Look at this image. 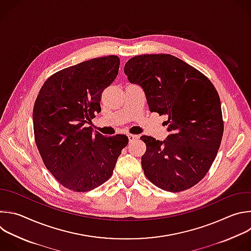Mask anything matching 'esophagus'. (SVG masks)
<instances>
[{
	"instance_id": "esophagus-1",
	"label": "esophagus",
	"mask_w": 251,
	"mask_h": 251,
	"mask_svg": "<svg viewBox=\"0 0 251 251\" xmlns=\"http://www.w3.org/2000/svg\"><path fill=\"white\" fill-rule=\"evenodd\" d=\"M128 139H129V142H133L137 139H139V136L138 135H133V134H129L128 135Z\"/></svg>"
}]
</instances>
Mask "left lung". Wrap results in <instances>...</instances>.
<instances>
[{"label":"left lung","instance_id":"1","mask_svg":"<svg viewBox=\"0 0 251 251\" xmlns=\"http://www.w3.org/2000/svg\"><path fill=\"white\" fill-rule=\"evenodd\" d=\"M124 73L144 90L150 111L168 116L171 134L164 141L141 137L147 146L145 176L162 190L191 188L209 172L223 138L217 90L205 75L170 54L135 56Z\"/></svg>","mask_w":251,"mask_h":251}]
</instances>
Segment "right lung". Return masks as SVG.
<instances>
[{
    "instance_id": "add662e5",
    "label": "right lung",
    "mask_w": 251,
    "mask_h": 251,
    "mask_svg": "<svg viewBox=\"0 0 251 251\" xmlns=\"http://www.w3.org/2000/svg\"><path fill=\"white\" fill-rule=\"evenodd\" d=\"M119 57L91 59L43 83L33 107L35 144L47 170L64 187L86 192L104 183L128 137H104L86 123L100 112L101 94L118 75Z\"/></svg>"
}]
</instances>
